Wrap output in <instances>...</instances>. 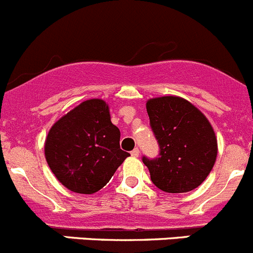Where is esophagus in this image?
Returning <instances> with one entry per match:
<instances>
[{
    "label": "esophagus",
    "instance_id": "1",
    "mask_svg": "<svg viewBox=\"0 0 253 253\" xmlns=\"http://www.w3.org/2000/svg\"><path fill=\"white\" fill-rule=\"evenodd\" d=\"M130 155L133 156V158H138V156L140 155V150H139L138 148H135L133 151H130Z\"/></svg>",
    "mask_w": 253,
    "mask_h": 253
}]
</instances>
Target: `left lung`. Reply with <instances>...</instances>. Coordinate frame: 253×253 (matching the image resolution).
<instances>
[{
    "label": "left lung",
    "instance_id": "left-lung-1",
    "mask_svg": "<svg viewBox=\"0 0 253 253\" xmlns=\"http://www.w3.org/2000/svg\"><path fill=\"white\" fill-rule=\"evenodd\" d=\"M159 158L143 156L153 184L179 194L200 186L215 165L217 139L208 118L186 99L174 95L146 102Z\"/></svg>",
    "mask_w": 253,
    "mask_h": 253
}]
</instances>
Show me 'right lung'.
Segmentation results:
<instances>
[{
	"label": "right lung",
	"mask_w": 253,
	"mask_h": 253,
	"mask_svg": "<svg viewBox=\"0 0 253 253\" xmlns=\"http://www.w3.org/2000/svg\"><path fill=\"white\" fill-rule=\"evenodd\" d=\"M120 131L102 99L81 103L53 124L44 143L47 164L63 186L94 194L109 182L130 154L119 145Z\"/></svg>",
	"instance_id": "1"
}]
</instances>
